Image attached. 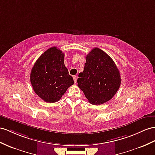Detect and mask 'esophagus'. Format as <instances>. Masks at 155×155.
I'll list each match as a JSON object with an SVG mask.
<instances>
[{
  "label": "esophagus",
  "instance_id": "34e87169",
  "mask_svg": "<svg viewBox=\"0 0 155 155\" xmlns=\"http://www.w3.org/2000/svg\"><path fill=\"white\" fill-rule=\"evenodd\" d=\"M77 75H75V76H73V80H74V82L76 83L77 82Z\"/></svg>",
  "mask_w": 155,
  "mask_h": 155
}]
</instances>
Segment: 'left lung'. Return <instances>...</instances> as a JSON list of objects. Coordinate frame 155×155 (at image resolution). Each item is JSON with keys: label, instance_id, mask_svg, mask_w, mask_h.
<instances>
[{"label": "left lung", "instance_id": "left-lung-1", "mask_svg": "<svg viewBox=\"0 0 155 155\" xmlns=\"http://www.w3.org/2000/svg\"><path fill=\"white\" fill-rule=\"evenodd\" d=\"M86 61L84 71L78 74V86L91 104H104L119 89L120 72L112 58L98 48L86 55Z\"/></svg>", "mask_w": 155, "mask_h": 155}]
</instances>
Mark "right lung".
<instances>
[{"mask_svg": "<svg viewBox=\"0 0 155 155\" xmlns=\"http://www.w3.org/2000/svg\"><path fill=\"white\" fill-rule=\"evenodd\" d=\"M64 56L57 47H51L38 58L31 71L30 80L35 92L46 102L59 101L74 84L65 66Z\"/></svg>", "mask_w": 155, "mask_h": 155, "instance_id": "right-lung-1", "label": "right lung"}]
</instances>
